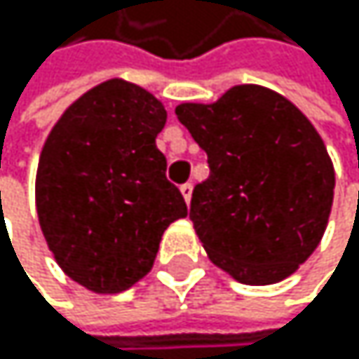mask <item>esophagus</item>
Returning a JSON list of instances; mask_svg holds the SVG:
<instances>
[{
    "instance_id": "1",
    "label": "esophagus",
    "mask_w": 359,
    "mask_h": 359,
    "mask_svg": "<svg viewBox=\"0 0 359 359\" xmlns=\"http://www.w3.org/2000/svg\"><path fill=\"white\" fill-rule=\"evenodd\" d=\"M181 194H183L185 202L189 204V202H191V194H194V185H191V183H185V185H181Z\"/></svg>"
}]
</instances>
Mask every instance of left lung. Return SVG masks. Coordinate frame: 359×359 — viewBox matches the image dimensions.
<instances>
[{
	"mask_svg": "<svg viewBox=\"0 0 359 359\" xmlns=\"http://www.w3.org/2000/svg\"><path fill=\"white\" fill-rule=\"evenodd\" d=\"M176 116L206 153L189 217L217 267L252 286L291 276L319 245L334 200V168L310 120L284 96L234 86L213 105Z\"/></svg>",
	"mask_w": 359,
	"mask_h": 359,
	"instance_id": "8db88e82",
	"label": "left lung"
}]
</instances>
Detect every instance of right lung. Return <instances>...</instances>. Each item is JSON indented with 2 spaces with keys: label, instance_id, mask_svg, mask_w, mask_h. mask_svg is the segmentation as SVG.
<instances>
[{
  "label": "right lung",
  "instance_id": "1",
  "mask_svg": "<svg viewBox=\"0 0 359 359\" xmlns=\"http://www.w3.org/2000/svg\"><path fill=\"white\" fill-rule=\"evenodd\" d=\"M165 118L150 92L109 79L62 114L40 153V228L64 273L94 293L142 280L163 230L187 215L155 144Z\"/></svg>",
  "mask_w": 359,
  "mask_h": 359
}]
</instances>
